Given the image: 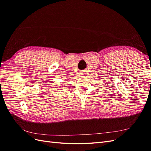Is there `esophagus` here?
<instances>
[{"mask_svg": "<svg viewBox=\"0 0 151 151\" xmlns=\"http://www.w3.org/2000/svg\"><path fill=\"white\" fill-rule=\"evenodd\" d=\"M82 74H82V75H83V76H86V74H87V73H86V72H83V73H82Z\"/></svg>", "mask_w": 151, "mask_h": 151, "instance_id": "34e87169", "label": "esophagus"}]
</instances>
